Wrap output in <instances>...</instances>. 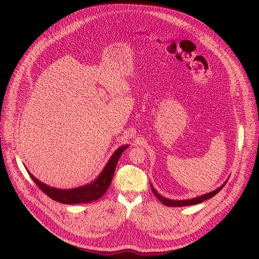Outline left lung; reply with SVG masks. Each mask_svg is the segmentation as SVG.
Returning a JSON list of instances; mask_svg holds the SVG:
<instances>
[{
  "instance_id": "obj_1",
  "label": "left lung",
  "mask_w": 259,
  "mask_h": 259,
  "mask_svg": "<svg viewBox=\"0 0 259 259\" xmlns=\"http://www.w3.org/2000/svg\"><path fill=\"white\" fill-rule=\"evenodd\" d=\"M229 178L224 182V184H221V186L219 188H217L216 190L210 192V193H207V194H204V195H201V196H198L196 198H192V199H187V200H172V199H168V198H165L163 197L162 195H160L156 189L154 188L153 184L151 183V187H152V191L154 193V195L159 199V201L165 205V206H168V207H183V206H191V205H196V204H200V203H203L204 201L208 200V199H211L212 197H214L218 192H220L221 190H223V188L226 186V183L228 182Z\"/></svg>"
}]
</instances>
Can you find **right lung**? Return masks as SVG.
I'll return each mask as SVG.
<instances>
[{
  "label": "right lung",
  "instance_id": "1",
  "mask_svg": "<svg viewBox=\"0 0 259 259\" xmlns=\"http://www.w3.org/2000/svg\"><path fill=\"white\" fill-rule=\"evenodd\" d=\"M129 144L121 145L114 152L107 161L106 165L99 173V175L91 182L84 184V186L73 188V189H57L48 186V184L42 182L38 178H35L28 170V174L33 182L38 186L42 192H44L48 197L52 200L59 202L61 204L75 205V204H84L91 203L100 199L105 192L108 190L110 182H112L116 166L121 155L124 153L126 149H128Z\"/></svg>",
  "mask_w": 259,
  "mask_h": 259
}]
</instances>
